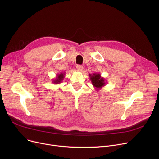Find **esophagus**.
I'll return each mask as SVG.
<instances>
[{
  "label": "esophagus",
  "mask_w": 159,
  "mask_h": 159,
  "mask_svg": "<svg viewBox=\"0 0 159 159\" xmlns=\"http://www.w3.org/2000/svg\"><path fill=\"white\" fill-rule=\"evenodd\" d=\"M76 68H77V70L78 71H82V70H83V67H82L81 65H77V67H76Z\"/></svg>",
  "instance_id": "esophagus-1"
}]
</instances>
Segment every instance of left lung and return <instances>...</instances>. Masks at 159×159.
<instances>
[{
	"mask_svg": "<svg viewBox=\"0 0 159 159\" xmlns=\"http://www.w3.org/2000/svg\"><path fill=\"white\" fill-rule=\"evenodd\" d=\"M90 80L93 86L95 87L97 91L101 89L103 86H105L106 82L104 78L101 76L100 73H93V75L89 74Z\"/></svg>",
	"mask_w": 159,
	"mask_h": 159,
	"instance_id": "obj_1",
	"label": "left lung"
}]
</instances>
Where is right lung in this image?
I'll return each mask as SVG.
<instances>
[{"instance_id": "obj_1", "label": "right lung", "mask_w": 159, "mask_h": 159, "mask_svg": "<svg viewBox=\"0 0 159 159\" xmlns=\"http://www.w3.org/2000/svg\"><path fill=\"white\" fill-rule=\"evenodd\" d=\"M66 73L64 72H61V73H58L57 74V76L55 77V79H53L52 82L54 83L55 84H60V83L62 82V81L63 80L64 78V75H65Z\"/></svg>"}]
</instances>
